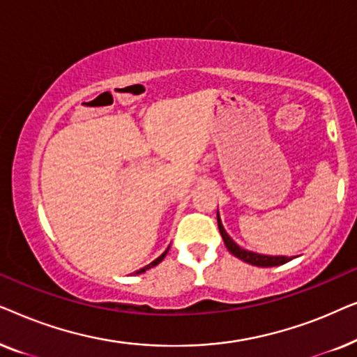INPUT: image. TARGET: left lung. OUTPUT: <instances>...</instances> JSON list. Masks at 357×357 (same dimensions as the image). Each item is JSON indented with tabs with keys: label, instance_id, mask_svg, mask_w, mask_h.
<instances>
[{
	"label": "left lung",
	"instance_id": "1",
	"mask_svg": "<svg viewBox=\"0 0 357 357\" xmlns=\"http://www.w3.org/2000/svg\"><path fill=\"white\" fill-rule=\"evenodd\" d=\"M218 227H219V232H221L222 236V241H224V245L227 247V250L232 253L234 257H237L238 260L245 261V263H250L253 266H261V268H268V266H280V265H284L291 260V258L287 257H273V255H263V253H257V252H250V250H245V248L238 247L236 242L232 241L231 236L226 232V229H224L222 222H221V218H219V213H218Z\"/></svg>",
	"mask_w": 357,
	"mask_h": 357
}]
</instances>
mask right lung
<instances>
[{"label":"right lung","instance_id":"obj_1","mask_svg":"<svg viewBox=\"0 0 357 357\" xmlns=\"http://www.w3.org/2000/svg\"><path fill=\"white\" fill-rule=\"evenodd\" d=\"M167 252H169V247H167V250H165L164 253H162V255H160V257H158V258H155V260L154 261H151L149 263V265H146L144 268H141V270H138V271H136V275H139V273H144L146 270H151V268H154L155 265H159V263L160 261H162L164 260V258H165V255H167Z\"/></svg>","mask_w":357,"mask_h":357}]
</instances>
